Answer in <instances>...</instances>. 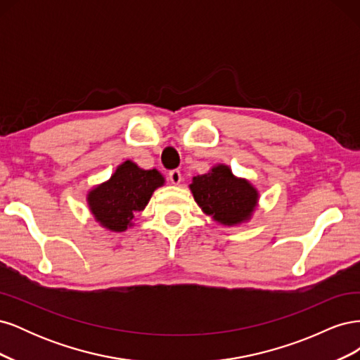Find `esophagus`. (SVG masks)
<instances>
[{
  "label": "esophagus",
  "instance_id": "34e87169",
  "mask_svg": "<svg viewBox=\"0 0 360 360\" xmlns=\"http://www.w3.org/2000/svg\"><path fill=\"white\" fill-rule=\"evenodd\" d=\"M169 181L172 184H179L181 181V172L179 169H172L169 171Z\"/></svg>",
  "mask_w": 360,
  "mask_h": 360
}]
</instances>
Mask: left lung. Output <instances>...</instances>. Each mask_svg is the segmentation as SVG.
Masks as SVG:
<instances>
[{"label": "left lung", "mask_w": 360, "mask_h": 360, "mask_svg": "<svg viewBox=\"0 0 360 360\" xmlns=\"http://www.w3.org/2000/svg\"><path fill=\"white\" fill-rule=\"evenodd\" d=\"M193 200L201 210L222 225H240L250 219L258 205V191L246 179L236 177L224 163L192 179Z\"/></svg>", "instance_id": "left-lung-1"}]
</instances>
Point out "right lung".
Segmentation results:
<instances>
[{
  "instance_id": "add662e5",
  "label": "right lung",
  "mask_w": 360,
  "mask_h": 360,
  "mask_svg": "<svg viewBox=\"0 0 360 360\" xmlns=\"http://www.w3.org/2000/svg\"><path fill=\"white\" fill-rule=\"evenodd\" d=\"M163 184L165 177L158 169H143L126 160L110 180L86 193V202L96 222L110 231L123 233L134 226L136 213L146 209L151 195Z\"/></svg>"
}]
</instances>
